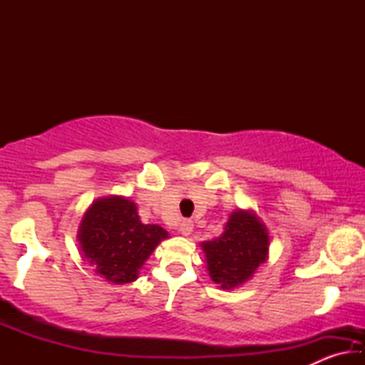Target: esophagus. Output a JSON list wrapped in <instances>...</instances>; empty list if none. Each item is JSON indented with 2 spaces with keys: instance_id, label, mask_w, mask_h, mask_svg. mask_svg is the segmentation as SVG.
Here are the masks:
<instances>
[{
  "instance_id": "obj_1",
  "label": "esophagus",
  "mask_w": 365,
  "mask_h": 365,
  "mask_svg": "<svg viewBox=\"0 0 365 365\" xmlns=\"http://www.w3.org/2000/svg\"><path fill=\"white\" fill-rule=\"evenodd\" d=\"M178 232H180L183 237H188V235H191V232H193V222L191 220H182V224L178 225Z\"/></svg>"
}]
</instances>
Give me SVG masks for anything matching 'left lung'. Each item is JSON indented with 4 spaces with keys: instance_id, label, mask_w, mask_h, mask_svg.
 <instances>
[{
    "instance_id": "obj_1",
    "label": "left lung",
    "mask_w": 365,
    "mask_h": 365,
    "mask_svg": "<svg viewBox=\"0 0 365 365\" xmlns=\"http://www.w3.org/2000/svg\"><path fill=\"white\" fill-rule=\"evenodd\" d=\"M200 246L211 280L222 289H233L252 279L259 265L267 261L270 237L252 209H238L230 214L219 238Z\"/></svg>"
}]
</instances>
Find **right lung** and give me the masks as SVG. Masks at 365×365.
Listing matches in <instances>:
<instances>
[{"label":"right lung","mask_w":365,"mask_h":365,"mask_svg":"<svg viewBox=\"0 0 365 365\" xmlns=\"http://www.w3.org/2000/svg\"><path fill=\"white\" fill-rule=\"evenodd\" d=\"M169 233L158 224H143L127 196L98 197L83 212L77 242L83 261L113 285L138 279L140 269Z\"/></svg>","instance_id":"1"}]
</instances>
